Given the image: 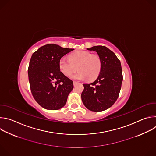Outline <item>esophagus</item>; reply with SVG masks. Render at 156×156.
Returning <instances> with one entry per match:
<instances>
[{
    "mask_svg": "<svg viewBox=\"0 0 156 156\" xmlns=\"http://www.w3.org/2000/svg\"><path fill=\"white\" fill-rule=\"evenodd\" d=\"M77 83H78V82H76V81H73V85H74V86H75Z\"/></svg>",
    "mask_w": 156,
    "mask_h": 156,
    "instance_id": "1",
    "label": "esophagus"
}]
</instances>
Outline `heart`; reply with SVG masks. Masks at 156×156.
Instances as JSON below:
<instances>
[{
  "label": "heart",
  "instance_id": "heart-1",
  "mask_svg": "<svg viewBox=\"0 0 156 156\" xmlns=\"http://www.w3.org/2000/svg\"><path fill=\"white\" fill-rule=\"evenodd\" d=\"M77 70L78 72L72 78L75 80H93L98 77L101 69V60L98 55L87 51H78L69 56V60L62 58L59 69L66 76L70 77Z\"/></svg>",
  "mask_w": 156,
  "mask_h": 156
}]
</instances>
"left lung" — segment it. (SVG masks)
<instances>
[{"label":"left lung","mask_w":156,"mask_h":156,"mask_svg":"<svg viewBox=\"0 0 156 156\" xmlns=\"http://www.w3.org/2000/svg\"><path fill=\"white\" fill-rule=\"evenodd\" d=\"M87 50L97 52L101 60V69L93 83L83 84L81 99L87 109L101 112L112 106L119 96L123 81L121 63L116 55L105 46H93Z\"/></svg>","instance_id":"left-lung-1"}]
</instances>
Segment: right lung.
Here are the masks:
<instances>
[{
    "label": "right lung",
    "instance_id": "right-lung-1",
    "mask_svg": "<svg viewBox=\"0 0 156 156\" xmlns=\"http://www.w3.org/2000/svg\"><path fill=\"white\" fill-rule=\"evenodd\" d=\"M73 50L49 44L33 54L28 70L29 82L33 98L42 107L55 110L65 105L73 83L60 72L59 61Z\"/></svg>",
    "mask_w": 156,
    "mask_h": 156
}]
</instances>
